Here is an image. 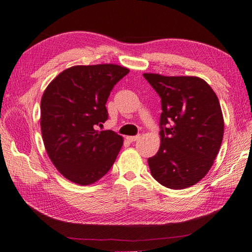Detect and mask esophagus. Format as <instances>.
I'll return each instance as SVG.
<instances>
[{
    "instance_id": "1",
    "label": "esophagus",
    "mask_w": 252,
    "mask_h": 252,
    "mask_svg": "<svg viewBox=\"0 0 252 252\" xmlns=\"http://www.w3.org/2000/svg\"><path fill=\"white\" fill-rule=\"evenodd\" d=\"M139 139H140V134H138V135H132V137H127V140L130 141V142L138 141Z\"/></svg>"
}]
</instances>
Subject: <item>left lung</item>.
Returning <instances> with one entry per match:
<instances>
[{"label":"left lung","instance_id":"1","mask_svg":"<svg viewBox=\"0 0 252 252\" xmlns=\"http://www.w3.org/2000/svg\"><path fill=\"white\" fill-rule=\"evenodd\" d=\"M143 76L161 98V145L148 165L162 186L182 189L207 175L223 135L221 108L215 92L195 76Z\"/></svg>","mask_w":252,"mask_h":252}]
</instances>
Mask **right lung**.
Instances as JSON below:
<instances>
[{
	"label": "right lung",
	"mask_w": 252,
	"mask_h": 252,
	"mask_svg": "<svg viewBox=\"0 0 252 252\" xmlns=\"http://www.w3.org/2000/svg\"><path fill=\"white\" fill-rule=\"evenodd\" d=\"M128 73L117 64L75 65L45 89L40 106L43 143L53 164L70 181L91 185L117 159L123 138L96 127L108 120L107 99Z\"/></svg>",
	"instance_id": "obj_1"
}]
</instances>
